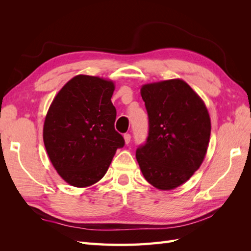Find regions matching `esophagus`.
<instances>
[{
	"label": "esophagus",
	"instance_id": "esophagus-1",
	"mask_svg": "<svg viewBox=\"0 0 251 251\" xmlns=\"http://www.w3.org/2000/svg\"><path fill=\"white\" fill-rule=\"evenodd\" d=\"M124 138H125V142L126 144L130 143V141H131V135L130 134H125L124 135Z\"/></svg>",
	"mask_w": 251,
	"mask_h": 251
}]
</instances>
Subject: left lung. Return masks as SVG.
Instances as JSON below:
<instances>
[{"label":"left lung","mask_w":251,"mask_h":251,"mask_svg":"<svg viewBox=\"0 0 251 251\" xmlns=\"http://www.w3.org/2000/svg\"><path fill=\"white\" fill-rule=\"evenodd\" d=\"M141 97L149 116L147 141L136 159L150 184L170 191L200 168L210 137V118L203 100L182 79L143 85Z\"/></svg>","instance_id":"obj_1"}]
</instances>
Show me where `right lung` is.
Wrapping results in <instances>:
<instances>
[{
  "label": "right lung",
  "mask_w": 251,
  "mask_h": 251,
  "mask_svg": "<svg viewBox=\"0 0 251 251\" xmlns=\"http://www.w3.org/2000/svg\"><path fill=\"white\" fill-rule=\"evenodd\" d=\"M111 80L77 75L60 89L45 118L43 138L54 169L67 183L90 186L107 173L125 139L114 127Z\"/></svg>",
  "instance_id": "add662e5"
}]
</instances>
